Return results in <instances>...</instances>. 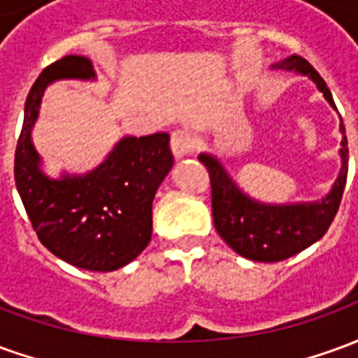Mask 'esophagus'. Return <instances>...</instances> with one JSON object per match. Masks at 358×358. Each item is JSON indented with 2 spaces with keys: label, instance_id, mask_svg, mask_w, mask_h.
<instances>
[{
  "label": "esophagus",
  "instance_id": "esophagus-1",
  "mask_svg": "<svg viewBox=\"0 0 358 358\" xmlns=\"http://www.w3.org/2000/svg\"><path fill=\"white\" fill-rule=\"evenodd\" d=\"M171 149L174 157H186L189 153H194L195 140L192 134L187 130H174L171 134Z\"/></svg>",
  "mask_w": 358,
  "mask_h": 358
}]
</instances>
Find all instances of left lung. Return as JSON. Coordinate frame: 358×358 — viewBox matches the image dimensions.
<instances>
[{
	"label": "left lung",
	"instance_id": "1",
	"mask_svg": "<svg viewBox=\"0 0 358 358\" xmlns=\"http://www.w3.org/2000/svg\"><path fill=\"white\" fill-rule=\"evenodd\" d=\"M282 69L292 73H303L316 82L324 97L334 105L331 94L322 76L316 73L307 59L292 55L282 63ZM341 132L345 128L341 124ZM341 157L343 166L339 178L331 187V192L322 201L307 203V205H261L249 199L236 187L232 178L226 174L222 164L215 157L199 155L210 178V201H213V220L218 236L245 259L259 263H278L299 251L313 245L322 238L330 228L341 203V195L347 182V138L341 140Z\"/></svg>",
	"mask_w": 358,
	"mask_h": 358
}]
</instances>
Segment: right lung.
Returning <instances> with one entry per match:
<instances>
[{
    "label": "right lung",
    "instance_id": "right-lung-1",
    "mask_svg": "<svg viewBox=\"0 0 358 358\" xmlns=\"http://www.w3.org/2000/svg\"><path fill=\"white\" fill-rule=\"evenodd\" d=\"M59 78H94V69L86 57L65 55L38 76L15 149V184L43 248L78 268L110 272L134 261L151 241V203L174 163L171 136L124 138L94 172L50 180L40 171L30 130L43 90Z\"/></svg>",
    "mask_w": 358,
    "mask_h": 358
}]
</instances>
